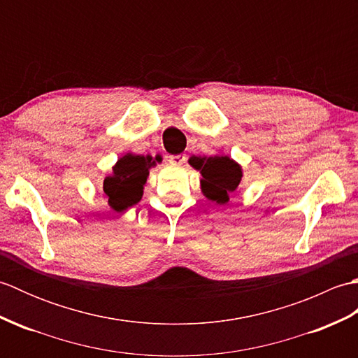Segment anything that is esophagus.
Returning a JSON list of instances; mask_svg holds the SVG:
<instances>
[{"instance_id": "obj_1", "label": "esophagus", "mask_w": 358, "mask_h": 358, "mask_svg": "<svg viewBox=\"0 0 358 358\" xmlns=\"http://www.w3.org/2000/svg\"><path fill=\"white\" fill-rule=\"evenodd\" d=\"M169 162L172 164H183L186 162V155L185 154H178V155H171Z\"/></svg>"}]
</instances>
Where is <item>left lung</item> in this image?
<instances>
[{
    "instance_id": "obj_1",
    "label": "left lung",
    "mask_w": 358,
    "mask_h": 358,
    "mask_svg": "<svg viewBox=\"0 0 358 358\" xmlns=\"http://www.w3.org/2000/svg\"><path fill=\"white\" fill-rule=\"evenodd\" d=\"M189 164L201 173V189L206 199L218 204L229 201V194L238 187L241 167L227 155L191 157Z\"/></svg>"
}]
</instances>
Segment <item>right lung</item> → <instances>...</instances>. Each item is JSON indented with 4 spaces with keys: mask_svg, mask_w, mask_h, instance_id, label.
<instances>
[{
    "mask_svg": "<svg viewBox=\"0 0 358 358\" xmlns=\"http://www.w3.org/2000/svg\"><path fill=\"white\" fill-rule=\"evenodd\" d=\"M157 162H162V157L157 155L154 159L149 155L127 154L118 159L113 166V172L103 181V192L113 210L121 212L141 200L149 169Z\"/></svg>",
    "mask_w": 358,
    "mask_h": 358,
    "instance_id": "right-lung-1",
    "label": "right lung"
}]
</instances>
